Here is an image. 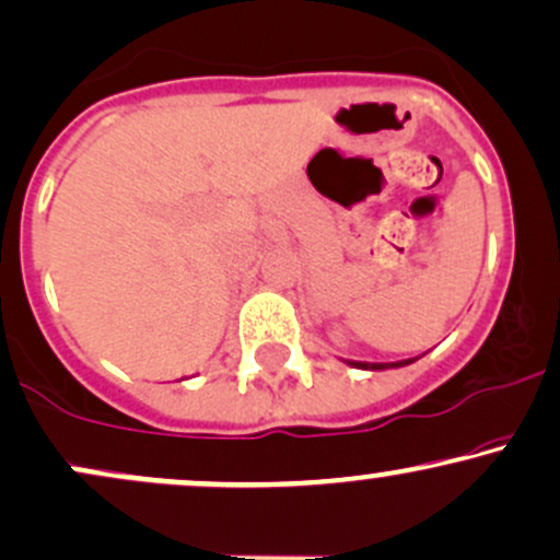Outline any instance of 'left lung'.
Masks as SVG:
<instances>
[{"label": "left lung", "instance_id": "1", "mask_svg": "<svg viewBox=\"0 0 560 560\" xmlns=\"http://www.w3.org/2000/svg\"><path fill=\"white\" fill-rule=\"evenodd\" d=\"M419 358H408V361H397V363H365V361H345L352 369H363V371H384V369H402V365H410Z\"/></svg>", "mask_w": 560, "mask_h": 560}]
</instances>
